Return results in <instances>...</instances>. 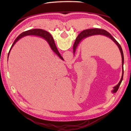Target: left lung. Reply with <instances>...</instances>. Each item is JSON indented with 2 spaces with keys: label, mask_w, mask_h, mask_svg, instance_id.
Returning <instances> with one entry per match:
<instances>
[{
  "label": "left lung",
  "mask_w": 131,
  "mask_h": 131,
  "mask_svg": "<svg viewBox=\"0 0 131 131\" xmlns=\"http://www.w3.org/2000/svg\"><path fill=\"white\" fill-rule=\"evenodd\" d=\"M103 35L107 37L110 38L115 43H116V44L117 45V46L118 47V48H119V49H120L121 54V56H122V76L120 81L117 85V86L114 87V90L113 91V92H114V93L116 92L117 91L118 89V88H119V86L121 84V83L122 81V79H123V75H124V69H123V66H124V53H123V51H122V49L121 48V45L119 44V43H118V42L115 40V38L112 36V35H111L109 32H108V31H106L105 30L101 29L93 28V29H86V30H83L80 34H79L77 39L75 40L74 44L73 45V52L74 53L75 52V49H76L78 45L79 44V42H80V41L82 40V39H85V38H86L87 37H89L90 36H92V35Z\"/></svg>",
  "instance_id": "left-lung-1"
}]
</instances>
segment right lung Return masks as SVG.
I'll return each instance as SVG.
<instances>
[{
	"instance_id": "1",
	"label": "right lung",
	"mask_w": 131,
	"mask_h": 131,
	"mask_svg": "<svg viewBox=\"0 0 131 131\" xmlns=\"http://www.w3.org/2000/svg\"><path fill=\"white\" fill-rule=\"evenodd\" d=\"M38 35V36H40V37H41L42 38H44L45 39H46L47 41H48L49 45L51 46L52 50L62 59H63V57L61 56V55L58 52V51L57 47H56V45H55V43H54L53 39L52 37L51 36V35H50L48 32H47V31H46L44 30L41 29H31V30H27V31H24V32L21 33L20 35H19V36H18L16 38V39H15L14 43H13V44L12 45V46L11 47L9 53H8V56H7V58H8L9 55V53H10V50H11L12 47H13V46L14 45L15 43L20 38H22L23 37H24V36H26V35Z\"/></svg>"
}]
</instances>
